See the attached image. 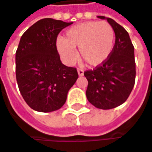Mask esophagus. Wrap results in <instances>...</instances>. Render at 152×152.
Returning <instances> with one entry per match:
<instances>
[{"label":"esophagus","instance_id":"1","mask_svg":"<svg viewBox=\"0 0 152 152\" xmlns=\"http://www.w3.org/2000/svg\"><path fill=\"white\" fill-rule=\"evenodd\" d=\"M77 73L79 76H83L84 75V70L83 69H77Z\"/></svg>","mask_w":152,"mask_h":152}]
</instances>
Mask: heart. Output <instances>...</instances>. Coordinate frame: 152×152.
I'll return each mask as SVG.
<instances>
[{"label": "heart", "mask_w": 152, "mask_h": 152, "mask_svg": "<svg viewBox=\"0 0 152 152\" xmlns=\"http://www.w3.org/2000/svg\"><path fill=\"white\" fill-rule=\"evenodd\" d=\"M114 45V31L105 21H88L70 27L64 39L57 40V49L67 64L75 63L79 56L85 63L96 67L104 64L111 55Z\"/></svg>", "instance_id": "1"}]
</instances>
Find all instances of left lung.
Returning <instances> with one entry per match:
<instances>
[{
	"label": "left lung",
	"instance_id": "left-lung-1",
	"mask_svg": "<svg viewBox=\"0 0 152 152\" xmlns=\"http://www.w3.org/2000/svg\"><path fill=\"white\" fill-rule=\"evenodd\" d=\"M107 20L115 33V44L109 58L93 70L85 71L88 80L86 96L100 109H112L125 102L131 94L136 76L134 47L128 32L113 19Z\"/></svg>",
	"mask_w": 152,
	"mask_h": 152
}]
</instances>
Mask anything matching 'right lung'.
I'll return each mask as SVG.
<instances>
[{
  "mask_svg": "<svg viewBox=\"0 0 152 152\" xmlns=\"http://www.w3.org/2000/svg\"><path fill=\"white\" fill-rule=\"evenodd\" d=\"M73 22L42 19L24 32L15 54L16 80L31 109H60L78 78L76 68L63 64L57 50L58 33Z\"/></svg>",
  "mask_w": 152,
  "mask_h": 152,
  "instance_id": "obj_1",
  "label": "right lung"
}]
</instances>
